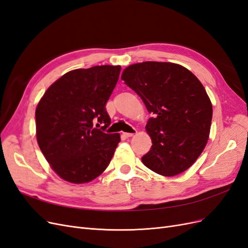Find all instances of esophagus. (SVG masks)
Instances as JSON below:
<instances>
[{
	"label": "esophagus",
	"instance_id": "1",
	"mask_svg": "<svg viewBox=\"0 0 248 248\" xmlns=\"http://www.w3.org/2000/svg\"><path fill=\"white\" fill-rule=\"evenodd\" d=\"M134 133H136V131H134V132H125L124 136H125L126 138H131V137H133Z\"/></svg>",
	"mask_w": 248,
	"mask_h": 248
}]
</instances>
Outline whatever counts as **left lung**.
I'll use <instances>...</instances> for the list:
<instances>
[{"mask_svg":"<svg viewBox=\"0 0 248 248\" xmlns=\"http://www.w3.org/2000/svg\"><path fill=\"white\" fill-rule=\"evenodd\" d=\"M121 78L154 115L146 125L152 147L142 163L166 177L189 169L211 128L212 103L202 82L185 67L169 62L130 65Z\"/></svg>","mask_w":248,"mask_h":248,"instance_id":"obj_1","label":"left lung"}]
</instances>
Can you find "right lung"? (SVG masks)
Masks as SVG:
<instances>
[{
  "label": "right lung",
  "mask_w": 248,
  "mask_h": 248,
  "mask_svg": "<svg viewBox=\"0 0 248 248\" xmlns=\"http://www.w3.org/2000/svg\"><path fill=\"white\" fill-rule=\"evenodd\" d=\"M121 66H94L65 73L37 106L36 137L46 159L59 177L81 184L108 167L120 142L119 133H106L110 124L106 104ZM102 125L97 130L93 124Z\"/></svg>",
  "instance_id": "1"
}]
</instances>
